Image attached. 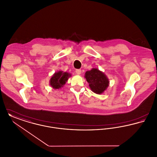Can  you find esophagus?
Wrapping results in <instances>:
<instances>
[{"mask_svg":"<svg viewBox=\"0 0 157 157\" xmlns=\"http://www.w3.org/2000/svg\"><path fill=\"white\" fill-rule=\"evenodd\" d=\"M81 69H76V71H75V72H76V74H78V75H80L81 74Z\"/></svg>","mask_w":157,"mask_h":157,"instance_id":"esophagus-1","label":"esophagus"}]
</instances>
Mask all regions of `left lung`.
I'll list each match as a JSON object with an SVG mask.
<instances>
[{"label": "left lung", "instance_id": "1", "mask_svg": "<svg viewBox=\"0 0 157 157\" xmlns=\"http://www.w3.org/2000/svg\"><path fill=\"white\" fill-rule=\"evenodd\" d=\"M85 77L89 83L90 90L97 94H102L108 86V79L98 69L93 68L86 72Z\"/></svg>", "mask_w": 157, "mask_h": 157}]
</instances>
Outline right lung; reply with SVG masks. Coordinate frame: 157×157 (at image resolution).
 Returning <instances> with one entry per match:
<instances>
[{"label": "right lung", "mask_w": 157, "mask_h": 157, "mask_svg": "<svg viewBox=\"0 0 157 157\" xmlns=\"http://www.w3.org/2000/svg\"><path fill=\"white\" fill-rule=\"evenodd\" d=\"M69 76H71V74L66 72L59 71L56 72L50 80V85L54 89H59L66 83Z\"/></svg>", "instance_id": "right-lung-1"}]
</instances>
